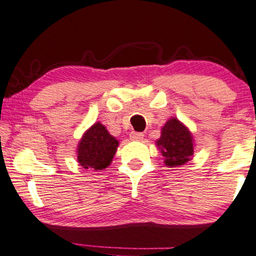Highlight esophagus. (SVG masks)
I'll list each match as a JSON object with an SVG mask.
<instances>
[{
	"label": "esophagus",
	"mask_w": 256,
	"mask_h": 256,
	"mask_svg": "<svg viewBox=\"0 0 256 256\" xmlns=\"http://www.w3.org/2000/svg\"><path fill=\"white\" fill-rule=\"evenodd\" d=\"M129 138L134 141H140L144 139V133H140V132H132Z\"/></svg>",
	"instance_id": "esophagus-1"
}]
</instances>
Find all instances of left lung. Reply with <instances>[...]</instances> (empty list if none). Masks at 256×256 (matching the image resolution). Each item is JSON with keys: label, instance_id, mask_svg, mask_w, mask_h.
<instances>
[{"label": "left lung", "instance_id": "left-lung-1", "mask_svg": "<svg viewBox=\"0 0 256 256\" xmlns=\"http://www.w3.org/2000/svg\"><path fill=\"white\" fill-rule=\"evenodd\" d=\"M157 146L166 166L175 168L186 164L193 157L194 142L188 128L177 118H170L162 128Z\"/></svg>", "mask_w": 256, "mask_h": 256}]
</instances>
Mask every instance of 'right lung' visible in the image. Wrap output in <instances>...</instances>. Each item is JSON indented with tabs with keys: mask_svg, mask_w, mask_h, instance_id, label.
<instances>
[{
	"mask_svg": "<svg viewBox=\"0 0 256 256\" xmlns=\"http://www.w3.org/2000/svg\"><path fill=\"white\" fill-rule=\"evenodd\" d=\"M118 141L100 122L87 129L78 145V162L85 169L103 170L112 162Z\"/></svg>",
	"mask_w": 256,
	"mask_h": 256,
	"instance_id": "obj_1",
	"label": "right lung"
}]
</instances>
